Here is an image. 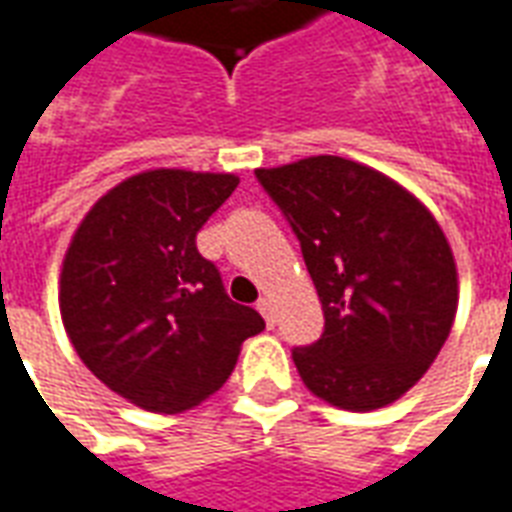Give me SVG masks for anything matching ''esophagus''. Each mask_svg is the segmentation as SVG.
<instances>
[{"instance_id": "obj_1", "label": "esophagus", "mask_w": 512, "mask_h": 512, "mask_svg": "<svg viewBox=\"0 0 512 512\" xmlns=\"http://www.w3.org/2000/svg\"><path fill=\"white\" fill-rule=\"evenodd\" d=\"M256 308H259V313L264 316V322H267V324L275 322V316H272V300H270V297H261V300L256 302Z\"/></svg>"}]
</instances>
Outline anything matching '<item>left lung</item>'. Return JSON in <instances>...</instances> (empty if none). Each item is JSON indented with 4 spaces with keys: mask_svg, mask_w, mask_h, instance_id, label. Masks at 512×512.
<instances>
[{
    "mask_svg": "<svg viewBox=\"0 0 512 512\" xmlns=\"http://www.w3.org/2000/svg\"><path fill=\"white\" fill-rule=\"evenodd\" d=\"M297 234L324 333L292 352L327 404L371 412L423 379L458 308V272L434 215L398 182L335 155L256 169Z\"/></svg>",
    "mask_w": 512,
    "mask_h": 512,
    "instance_id": "1",
    "label": "left lung"
}]
</instances>
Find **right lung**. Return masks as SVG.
<instances>
[{
	"instance_id": "right-lung-1",
	"label": "right lung",
	"mask_w": 512,
	"mask_h": 512,
	"mask_svg": "<svg viewBox=\"0 0 512 512\" xmlns=\"http://www.w3.org/2000/svg\"><path fill=\"white\" fill-rule=\"evenodd\" d=\"M240 179L155 169L98 199L62 261L59 311L100 382L147 412L201 404L229 379L259 313L229 300L196 234Z\"/></svg>"
}]
</instances>
